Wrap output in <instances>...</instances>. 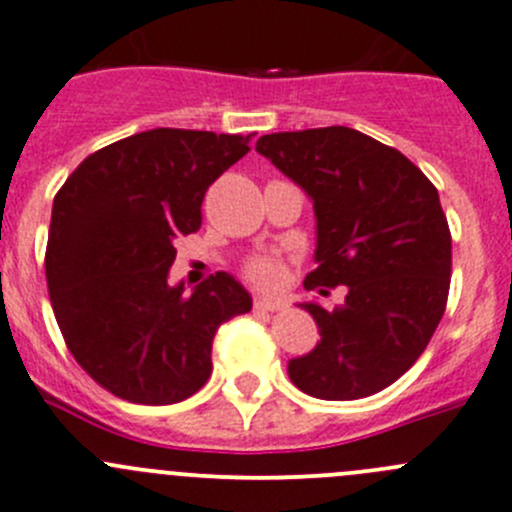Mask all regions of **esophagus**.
<instances>
[{"label":"esophagus","mask_w":512,"mask_h":512,"mask_svg":"<svg viewBox=\"0 0 512 512\" xmlns=\"http://www.w3.org/2000/svg\"><path fill=\"white\" fill-rule=\"evenodd\" d=\"M283 308H285L283 300L255 298V310H265V313H278V310H283Z\"/></svg>","instance_id":"1"}]
</instances>
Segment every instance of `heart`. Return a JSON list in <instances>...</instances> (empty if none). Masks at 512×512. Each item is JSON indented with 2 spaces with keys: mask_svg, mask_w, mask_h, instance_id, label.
<instances>
[{
  "mask_svg": "<svg viewBox=\"0 0 512 512\" xmlns=\"http://www.w3.org/2000/svg\"><path fill=\"white\" fill-rule=\"evenodd\" d=\"M245 272L252 283L262 285V288H275L283 280L285 265L278 257H255V260L247 262Z\"/></svg>",
  "mask_w": 512,
  "mask_h": 512,
  "instance_id": "1",
  "label": "heart"
}]
</instances>
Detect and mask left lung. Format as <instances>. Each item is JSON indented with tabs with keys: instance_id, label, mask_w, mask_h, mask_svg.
<instances>
[{
	"instance_id": "8db88e82",
	"label": "left lung",
	"mask_w": 512,
	"mask_h": 512,
	"mask_svg": "<svg viewBox=\"0 0 512 512\" xmlns=\"http://www.w3.org/2000/svg\"><path fill=\"white\" fill-rule=\"evenodd\" d=\"M257 151L313 199L318 267L305 290H348L333 310L303 305L321 343L290 361V379L331 401L386 389L422 356L447 308L452 234L437 189L396 148L346 126L267 133Z\"/></svg>"
}]
</instances>
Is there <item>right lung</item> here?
<instances>
[{
	"label": "right lung",
	"mask_w": 512,
	"mask_h": 512,
	"mask_svg": "<svg viewBox=\"0 0 512 512\" xmlns=\"http://www.w3.org/2000/svg\"><path fill=\"white\" fill-rule=\"evenodd\" d=\"M240 133L154 128L90 154L52 204L45 275L65 346L133 404H176L207 384L214 333L252 298L217 272L169 285L176 242L202 227L209 184L250 151Z\"/></svg>",
	"instance_id": "add662e5"
}]
</instances>
